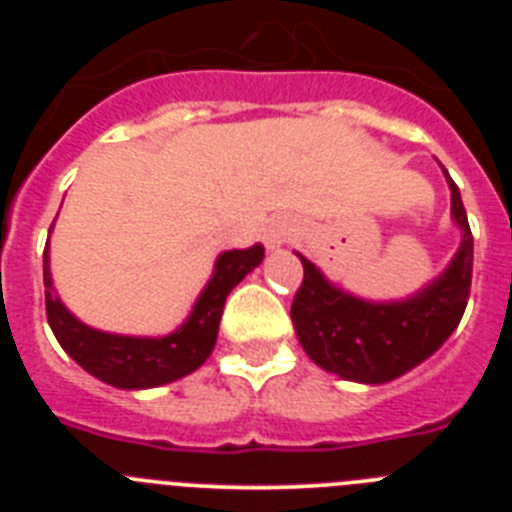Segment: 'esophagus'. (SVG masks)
Wrapping results in <instances>:
<instances>
[{"label": "esophagus", "mask_w": 512, "mask_h": 512, "mask_svg": "<svg viewBox=\"0 0 512 512\" xmlns=\"http://www.w3.org/2000/svg\"><path fill=\"white\" fill-rule=\"evenodd\" d=\"M289 235H292V223H289V220H282V217L271 220V223L264 228V241L271 251L282 248L284 243H287Z\"/></svg>", "instance_id": "obj_1"}]
</instances>
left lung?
I'll use <instances>...</instances> for the list:
<instances>
[{"label": "left lung", "mask_w": 512, "mask_h": 512, "mask_svg": "<svg viewBox=\"0 0 512 512\" xmlns=\"http://www.w3.org/2000/svg\"><path fill=\"white\" fill-rule=\"evenodd\" d=\"M446 179L461 246L441 277L408 300H359L333 287L318 266L297 253L305 277L292 302V323L305 354L325 372L361 384L392 382L436 354L456 330L472 287L474 241L459 187L449 171Z\"/></svg>", "instance_id": "8db88e82"}]
</instances>
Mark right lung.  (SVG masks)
I'll return each instance as SVG.
<instances>
[{
    "mask_svg": "<svg viewBox=\"0 0 512 512\" xmlns=\"http://www.w3.org/2000/svg\"><path fill=\"white\" fill-rule=\"evenodd\" d=\"M264 261V246L256 243L243 251H225L217 256L215 271L202 295L194 302L189 318L174 333L161 338L117 336L104 330L89 328L76 320L61 297L56 295L48 264V243L43 253L45 312L53 336L61 348L81 369L92 377L120 387V390H148L161 384L176 382L200 369L212 354L217 341V328L223 318V307L230 289L246 277L248 271Z\"/></svg>",
    "mask_w": 512,
    "mask_h": 512,
    "instance_id": "1",
    "label": "right lung"
}]
</instances>
